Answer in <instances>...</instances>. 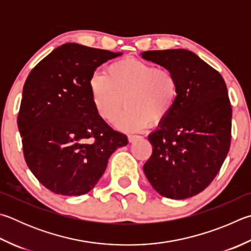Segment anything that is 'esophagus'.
<instances>
[{
  "label": "esophagus",
  "mask_w": 251,
  "mask_h": 251,
  "mask_svg": "<svg viewBox=\"0 0 251 251\" xmlns=\"http://www.w3.org/2000/svg\"><path fill=\"white\" fill-rule=\"evenodd\" d=\"M138 138H140V136H138V135H128V141H129V143H134V141L136 139H138Z\"/></svg>",
  "instance_id": "esophagus-1"
}]
</instances>
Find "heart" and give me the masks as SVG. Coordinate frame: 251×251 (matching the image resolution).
Masks as SVG:
<instances>
[{"label": "heart", "instance_id": "obj_1", "mask_svg": "<svg viewBox=\"0 0 251 251\" xmlns=\"http://www.w3.org/2000/svg\"><path fill=\"white\" fill-rule=\"evenodd\" d=\"M93 106L103 121L116 122L118 129L137 131L150 122L159 124L170 115L177 102L179 81L172 71L157 68L137 58L111 63L104 74H95L89 81Z\"/></svg>", "mask_w": 251, "mask_h": 251}]
</instances>
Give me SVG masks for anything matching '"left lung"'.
Wrapping results in <instances>:
<instances>
[{
  "mask_svg": "<svg viewBox=\"0 0 251 251\" xmlns=\"http://www.w3.org/2000/svg\"><path fill=\"white\" fill-rule=\"evenodd\" d=\"M146 60L172 71L180 92L175 110L150 133L144 172L162 197L184 200L206 189L228 153L231 106L223 76L186 49L148 50Z\"/></svg>",
  "mask_w": 251,
  "mask_h": 251,
  "instance_id": "1",
  "label": "left lung"
}]
</instances>
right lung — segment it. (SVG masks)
<instances>
[{
  "mask_svg": "<svg viewBox=\"0 0 251 251\" xmlns=\"http://www.w3.org/2000/svg\"><path fill=\"white\" fill-rule=\"evenodd\" d=\"M123 52L68 43L30 71L17 125L27 166L48 190L79 197L92 190L127 137L98 115L89 81L98 67Z\"/></svg>",
  "mask_w": 251,
  "mask_h": 251,
  "instance_id": "obj_1",
  "label": "right lung"
}]
</instances>
